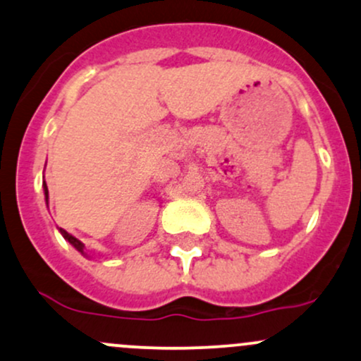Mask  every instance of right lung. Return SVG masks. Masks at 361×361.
<instances>
[{"mask_svg": "<svg viewBox=\"0 0 361 361\" xmlns=\"http://www.w3.org/2000/svg\"><path fill=\"white\" fill-rule=\"evenodd\" d=\"M42 188H44V197H46V204H47V199H49V195H47V185H46V181H44V183H42ZM59 233H61V235H63V238H65V240H68L70 243L73 245V247L77 248V250L82 253V255H85V257H87V253L84 252V248H85V247H84V243H82L80 240H77V238H75V236H71L70 233H66L65 229H63V228H59Z\"/></svg>", "mask_w": 361, "mask_h": 361, "instance_id": "obj_1", "label": "right lung"}]
</instances>
